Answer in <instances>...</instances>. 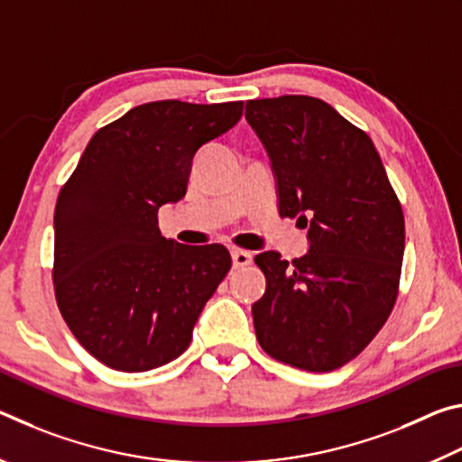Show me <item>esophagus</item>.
Here are the masks:
<instances>
[{
  "label": "esophagus",
  "instance_id": "obj_1",
  "mask_svg": "<svg viewBox=\"0 0 462 462\" xmlns=\"http://www.w3.org/2000/svg\"><path fill=\"white\" fill-rule=\"evenodd\" d=\"M253 263V254L246 253V250H232V264L234 269H242L246 264Z\"/></svg>",
  "mask_w": 462,
  "mask_h": 462
}]
</instances>
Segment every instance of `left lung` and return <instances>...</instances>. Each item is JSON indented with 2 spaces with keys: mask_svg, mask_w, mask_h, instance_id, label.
Segmentation results:
<instances>
[{
  "mask_svg": "<svg viewBox=\"0 0 462 462\" xmlns=\"http://www.w3.org/2000/svg\"><path fill=\"white\" fill-rule=\"evenodd\" d=\"M246 120L271 156L279 216L308 226L310 253L254 256L267 289L253 306L261 348L311 373L340 369L369 346L400 293L402 203L365 130L326 101H246Z\"/></svg>",
  "mask_w": 462,
  "mask_h": 462,
  "instance_id": "obj_1",
  "label": "left lung"
}]
</instances>
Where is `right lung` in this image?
<instances>
[{
  "label": "right lung",
  "instance_id": "obj_1",
  "mask_svg": "<svg viewBox=\"0 0 462 462\" xmlns=\"http://www.w3.org/2000/svg\"><path fill=\"white\" fill-rule=\"evenodd\" d=\"M240 116L242 101L136 106L93 134L62 185L54 297L69 330L109 369L143 373L183 355L228 275V248L167 240L156 214L185 195L195 152Z\"/></svg>",
  "mask_w": 462,
  "mask_h": 462
}]
</instances>
